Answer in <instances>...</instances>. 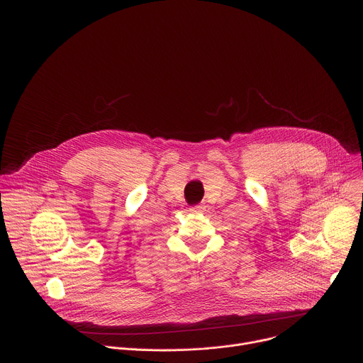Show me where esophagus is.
Masks as SVG:
<instances>
[{
  "label": "esophagus",
  "mask_w": 363,
  "mask_h": 363,
  "mask_svg": "<svg viewBox=\"0 0 363 363\" xmlns=\"http://www.w3.org/2000/svg\"><path fill=\"white\" fill-rule=\"evenodd\" d=\"M205 210V205L203 203H196V205H192L191 208H189V211L192 213V214H198V213H202Z\"/></svg>",
  "instance_id": "obj_1"
}]
</instances>
